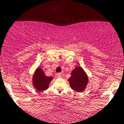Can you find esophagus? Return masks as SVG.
I'll use <instances>...</instances> for the list:
<instances>
[{
    "label": "esophagus",
    "mask_w": 124,
    "mask_h": 124,
    "mask_svg": "<svg viewBox=\"0 0 124 124\" xmlns=\"http://www.w3.org/2000/svg\"><path fill=\"white\" fill-rule=\"evenodd\" d=\"M57 76H58L59 77H62V73H58V74H57Z\"/></svg>",
    "instance_id": "obj_1"
}]
</instances>
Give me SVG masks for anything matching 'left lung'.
<instances>
[{"mask_svg":"<svg viewBox=\"0 0 124 124\" xmlns=\"http://www.w3.org/2000/svg\"><path fill=\"white\" fill-rule=\"evenodd\" d=\"M70 86L73 90L78 92L84 91L88 83V77L81 67H76L71 72V76L69 79Z\"/></svg>","mask_w":124,"mask_h":124,"instance_id":"left-lung-1","label":"left lung"}]
</instances>
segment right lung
Listing matches in <instances>:
<instances>
[{
	"mask_svg": "<svg viewBox=\"0 0 124 124\" xmlns=\"http://www.w3.org/2000/svg\"><path fill=\"white\" fill-rule=\"evenodd\" d=\"M53 78L52 77L46 76L42 69L38 67L33 76L32 83L34 87L38 91L41 92L48 88Z\"/></svg>",
	"mask_w": 124,
	"mask_h": 124,
	"instance_id": "1",
	"label": "right lung"
}]
</instances>
